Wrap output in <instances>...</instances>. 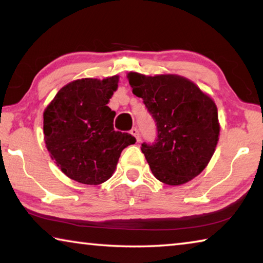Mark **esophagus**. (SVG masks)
<instances>
[{
  "mask_svg": "<svg viewBox=\"0 0 263 263\" xmlns=\"http://www.w3.org/2000/svg\"><path fill=\"white\" fill-rule=\"evenodd\" d=\"M130 132H131V135L136 138L137 141L140 140V135H139V131H138L137 127H132V130Z\"/></svg>",
  "mask_w": 263,
  "mask_h": 263,
  "instance_id": "obj_1",
  "label": "esophagus"
}]
</instances>
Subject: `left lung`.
<instances>
[{
    "label": "left lung",
    "mask_w": 263,
    "mask_h": 263,
    "mask_svg": "<svg viewBox=\"0 0 263 263\" xmlns=\"http://www.w3.org/2000/svg\"><path fill=\"white\" fill-rule=\"evenodd\" d=\"M127 78L157 125L155 141L141 144L153 175L166 184L180 185L201 174L219 139L215 102L179 75L128 73Z\"/></svg>",
    "instance_id": "left-lung-1"
}]
</instances>
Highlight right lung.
Segmentation results:
<instances>
[{
    "label": "right lung",
    "mask_w": 263,
    "mask_h": 263,
    "mask_svg": "<svg viewBox=\"0 0 263 263\" xmlns=\"http://www.w3.org/2000/svg\"><path fill=\"white\" fill-rule=\"evenodd\" d=\"M118 77L81 79L62 87L44 111V139L52 160L69 179L96 185L112 176L122 151L136 138L114 130L108 103Z\"/></svg>",
    "instance_id": "obj_1"
}]
</instances>
